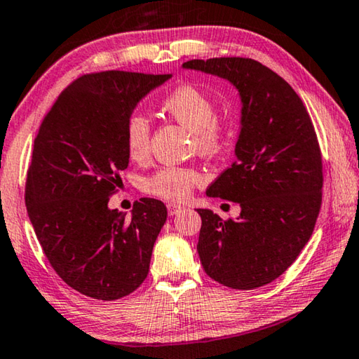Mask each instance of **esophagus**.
Masks as SVG:
<instances>
[{
	"instance_id": "34e87169",
	"label": "esophagus",
	"mask_w": 359,
	"mask_h": 359,
	"mask_svg": "<svg viewBox=\"0 0 359 359\" xmlns=\"http://www.w3.org/2000/svg\"><path fill=\"white\" fill-rule=\"evenodd\" d=\"M167 210H168V216H176L178 212H181V210H183V206L175 205V203H168Z\"/></svg>"
}]
</instances>
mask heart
I'll use <instances>...</instances> for the list:
<instances>
[{"instance_id":"obj_1","label":"heart","mask_w":359,"mask_h":359,"mask_svg":"<svg viewBox=\"0 0 359 359\" xmlns=\"http://www.w3.org/2000/svg\"><path fill=\"white\" fill-rule=\"evenodd\" d=\"M162 110L180 124L192 130L194 142L205 154H216L229 140L230 129L216 115V105L208 94L192 85H181L162 100ZM151 124L142 113H132L124 128V142L132 159L148 154ZM202 181L196 168L167 165L148 176L143 189L154 197L170 202H183L191 196L194 186Z\"/></svg>"}]
</instances>
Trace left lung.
Listing matches in <instances>:
<instances>
[{
  "mask_svg": "<svg viewBox=\"0 0 359 359\" xmlns=\"http://www.w3.org/2000/svg\"><path fill=\"white\" fill-rule=\"evenodd\" d=\"M183 67L229 80L243 104L236 161L206 191L241 212L222 221L197 210L200 262L225 287H263L297 260L316 227L323 187L316 129L293 88L259 61L191 60Z\"/></svg>",
  "mask_w": 359,
  "mask_h": 359,
  "instance_id": "8db88e82",
  "label": "left lung"
}]
</instances>
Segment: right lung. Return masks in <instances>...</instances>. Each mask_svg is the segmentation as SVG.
<instances>
[{
    "label": "right lung",
    "instance_id": "add662e5",
    "mask_svg": "<svg viewBox=\"0 0 359 359\" xmlns=\"http://www.w3.org/2000/svg\"><path fill=\"white\" fill-rule=\"evenodd\" d=\"M172 74L81 75L60 94L34 138L25 202L43 254L81 294L113 301L147 279L167 221L161 200L140 198L130 219L109 208L129 165L124 128L137 104Z\"/></svg>",
    "mask_w": 359,
    "mask_h": 359
}]
</instances>
